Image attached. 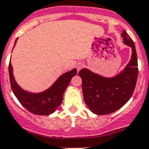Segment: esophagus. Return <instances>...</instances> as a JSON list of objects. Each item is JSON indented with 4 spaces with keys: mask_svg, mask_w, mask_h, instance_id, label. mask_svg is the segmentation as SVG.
Segmentation results:
<instances>
[{
    "mask_svg": "<svg viewBox=\"0 0 149 149\" xmlns=\"http://www.w3.org/2000/svg\"><path fill=\"white\" fill-rule=\"evenodd\" d=\"M83 67H84V63H78V64H77V72H79V71L81 70V69L83 68Z\"/></svg>",
    "mask_w": 149,
    "mask_h": 149,
    "instance_id": "34e87169",
    "label": "esophagus"
}]
</instances>
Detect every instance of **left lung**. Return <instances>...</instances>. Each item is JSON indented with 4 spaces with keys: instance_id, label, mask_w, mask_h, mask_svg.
<instances>
[{
    "instance_id": "8db88e82",
    "label": "left lung",
    "mask_w": 149,
    "mask_h": 149,
    "mask_svg": "<svg viewBox=\"0 0 149 149\" xmlns=\"http://www.w3.org/2000/svg\"><path fill=\"white\" fill-rule=\"evenodd\" d=\"M123 42L132 49L131 59L119 74L105 77L83 68L79 72L82 79L84 101L97 115L110 114L120 109L131 98L138 77V63L134 42L125 30L122 33Z\"/></svg>"
}]
</instances>
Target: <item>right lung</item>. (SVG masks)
Here are the masks:
<instances>
[{
  "instance_id": "add662e5",
  "label": "right lung",
  "mask_w": 149,
  "mask_h": 149,
  "mask_svg": "<svg viewBox=\"0 0 149 149\" xmlns=\"http://www.w3.org/2000/svg\"><path fill=\"white\" fill-rule=\"evenodd\" d=\"M16 41L17 39L15 45ZM76 74L77 69L74 68L63 74L51 87L44 92L33 93L24 90L18 86L13 76L11 63L10 62L9 64V74L13 93L24 108L36 115L47 116L53 113L63 102L64 92Z\"/></svg>"
}]
</instances>
